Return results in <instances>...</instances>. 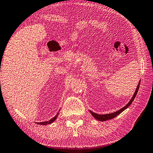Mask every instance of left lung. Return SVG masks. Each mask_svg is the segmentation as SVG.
Listing matches in <instances>:
<instances>
[{
	"label": "left lung",
	"mask_w": 153,
	"mask_h": 153,
	"mask_svg": "<svg viewBox=\"0 0 153 153\" xmlns=\"http://www.w3.org/2000/svg\"><path fill=\"white\" fill-rule=\"evenodd\" d=\"M140 80L139 81V83H138V86H137V88H136V89L135 90V92H134L132 98H131V100H129V102L128 103V104H127L125 106V107L121 108L120 110H118L117 111H115V112L112 113L105 114V115H99V114H97L96 113L92 112V111H90V113H91V115L96 119V120H97L100 121H107V120H111V119L115 118V117H117V115H119L120 113H122L124 110H126L127 108H128V107H129V105H130L131 103H132V102L134 101V98H135L137 94V92H138V89H139V87H140Z\"/></svg>",
	"instance_id": "1"
}]
</instances>
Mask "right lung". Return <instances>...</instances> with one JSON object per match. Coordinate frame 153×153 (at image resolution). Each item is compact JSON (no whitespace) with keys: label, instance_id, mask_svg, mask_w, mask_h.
<instances>
[{"label":"right lung","instance_id":"add662e5","mask_svg":"<svg viewBox=\"0 0 153 153\" xmlns=\"http://www.w3.org/2000/svg\"><path fill=\"white\" fill-rule=\"evenodd\" d=\"M60 111V110H59ZM59 112H58V113L56 114V115L55 116V117H54L53 118H52V119H51L49 121H42V122H40V123H37V124H39V125H42V126H45V125H48V124H51V123H53L54 121H55V120H56V119L57 118V117H58V115H59Z\"/></svg>","mask_w":153,"mask_h":153}]
</instances>
